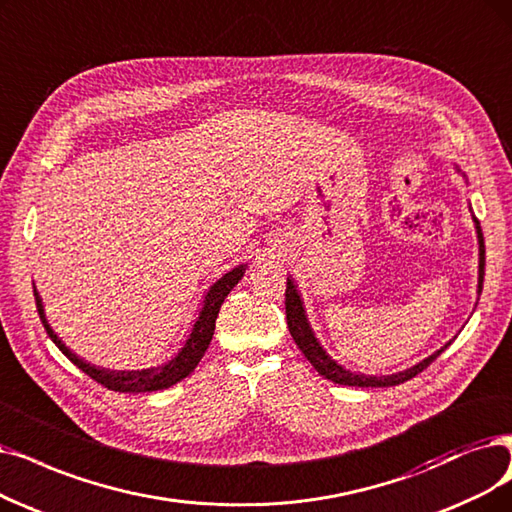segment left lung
I'll use <instances>...</instances> for the list:
<instances>
[{"label":"left lung","mask_w":512,"mask_h":512,"mask_svg":"<svg viewBox=\"0 0 512 512\" xmlns=\"http://www.w3.org/2000/svg\"><path fill=\"white\" fill-rule=\"evenodd\" d=\"M456 170L466 176L458 166ZM473 214V212H470ZM475 222V231H477V243H479V281H477V294H481L483 290V275H485V243H483V233L479 227V220L473 216ZM285 319H288V327H290V334L294 338V342L298 344V349L302 351V355L311 361V365L315 370L336 384H344V386H395L401 382H407L410 378L418 376L422 370H426L428 365H431L452 340L445 342L439 351H435L433 355L424 357L422 361H418L416 365L407 367V370L395 372V374H386V376H372V374H361V372H353V370H346L344 365H340L336 359H332L327 355V351L321 346V342L317 340L313 327L309 323V317H306L304 311V302L302 296L296 288V283L292 277H288V285H285ZM456 338V336H454Z\"/></svg>","instance_id":"1"}]
</instances>
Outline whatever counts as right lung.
I'll use <instances>...</instances> for the list:
<instances>
[{
	"mask_svg": "<svg viewBox=\"0 0 512 512\" xmlns=\"http://www.w3.org/2000/svg\"><path fill=\"white\" fill-rule=\"evenodd\" d=\"M245 269H248V264H239V267L231 269L229 273H224L220 279H216V283L210 285L208 294L203 296L199 315L191 327V334L187 336L185 344L180 346L178 353L170 361L155 365V367H147V370H109V367H98L86 359H81L52 330V325L46 319L44 302H42V298H39L35 288H33V294H35L39 319H42L50 340L58 346L60 351H63V355L71 363H75L79 367L81 372L88 374L92 380L100 382L102 386L109 388V391H115V393H153V391H163V388H170L172 384L180 382L182 378H187L195 370L203 353L208 351V346L212 342L220 304L239 283Z\"/></svg>",
	"mask_w": 512,
	"mask_h": 512,
	"instance_id": "obj_1",
	"label": "right lung"
}]
</instances>
